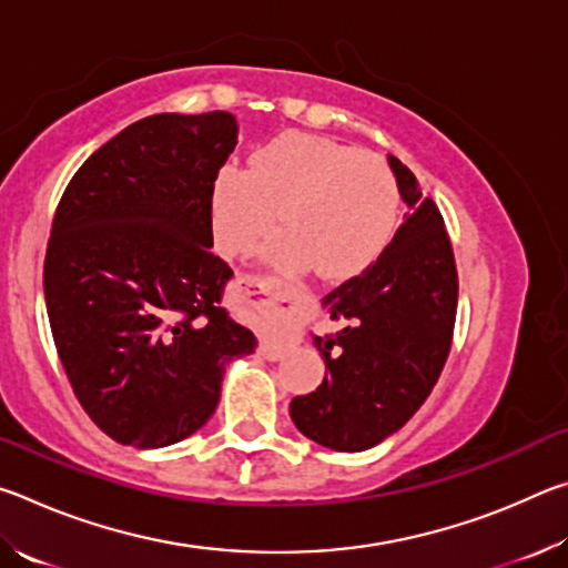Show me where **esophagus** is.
Returning a JSON list of instances; mask_svg holds the SVG:
<instances>
[{
  "label": "esophagus",
  "mask_w": 568,
  "mask_h": 568,
  "mask_svg": "<svg viewBox=\"0 0 568 568\" xmlns=\"http://www.w3.org/2000/svg\"><path fill=\"white\" fill-rule=\"evenodd\" d=\"M237 293H243L245 297H255L257 303H265V305H273L277 313L283 315V331H285V338L287 341H295L301 338L303 333V325H301V318H297V305L293 301H287V297L283 295L281 285H277V281H273V277H237V285H235ZM288 305L285 306L284 303ZM261 355L267 361H281L285 351L281 348V345H273V343H261Z\"/></svg>",
  "instance_id": "esophagus-1"
}]
</instances>
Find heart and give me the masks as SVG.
<instances>
[{"label":"heart","mask_w":568,"mask_h":568,"mask_svg":"<svg viewBox=\"0 0 568 568\" xmlns=\"http://www.w3.org/2000/svg\"><path fill=\"white\" fill-rule=\"evenodd\" d=\"M398 182L376 155L305 132H285L227 165L213 185L220 253L245 255L283 227L271 257L285 267L313 265L331 281L351 277L386 250L398 223Z\"/></svg>","instance_id":"heart-1"}]
</instances>
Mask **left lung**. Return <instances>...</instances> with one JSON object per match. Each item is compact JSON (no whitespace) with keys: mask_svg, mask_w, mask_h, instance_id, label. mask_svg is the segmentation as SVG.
Segmentation results:
<instances>
[{"mask_svg":"<svg viewBox=\"0 0 568 568\" xmlns=\"http://www.w3.org/2000/svg\"><path fill=\"white\" fill-rule=\"evenodd\" d=\"M406 223L376 263L325 295L338 333L315 338L325 378L291 400L293 423L315 444L365 450L408 423L430 396L454 343L458 273L438 205L388 155Z\"/></svg>","mask_w":568,"mask_h":568,"instance_id":"left-lung-1","label":"left lung"}]
</instances>
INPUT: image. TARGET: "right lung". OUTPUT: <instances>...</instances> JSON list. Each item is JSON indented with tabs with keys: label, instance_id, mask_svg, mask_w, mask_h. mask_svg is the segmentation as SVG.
Returning <instances> with one entry per match:
<instances>
[{
	"label": "right lung",
	"instance_id": "right-lung-1",
	"mask_svg": "<svg viewBox=\"0 0 568 568\" xmlns=\"http://www.w3.org/2000/svg\"><path fill=\"white\" fill-rule=\"evenodd\" d=\"M237 145L230 112L152 114L92 152L64 187L44 301L67 381L94 426L162 448L213 416L225 365L255 335L220 307L213 185Z\"/></svg>",
	"mask_w": 568,
	"mask_h": 568
}]
</instances>
